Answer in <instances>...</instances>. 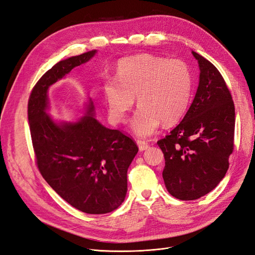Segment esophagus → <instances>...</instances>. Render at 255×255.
Masks as SVG:
<instances>
[{
  "label": "esophagus",
  "mask_w": 255,
  "mask_h": 255,
  "mask_svg": "<svg viewBox=\"0 0 255 255\" xmlns=\"http://www.w3.org/2000/svg\"><path fill=\"white\" fill-rule=\"evenodd\" d=\"M137 145H138V147H139V150H141V151L146 150V149L149 147L147 142L141 141V140H137Z\"/></svg>",
  "instance_id": "1"
}]
</instances>
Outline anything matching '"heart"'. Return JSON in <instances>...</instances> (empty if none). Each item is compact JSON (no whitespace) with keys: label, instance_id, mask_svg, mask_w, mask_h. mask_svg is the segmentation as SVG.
Masks as SVG:
<instances>
[{"label":"heart","instance_id":"1","mask_svg":"<svg viewBox=\"0 0 255 255\" xmlns=\"http://www.w3.org/2000/svg\"><path fill=\"white\" fill-rule=\"evenodd\" d=\"M103 93L110 118L125 122L137 97L140 106L131 119L130 128L138 137L154 135L161 124L179 122L190 106L192 75L189 67L180 59H167L140 54L121 59L116 78L103 83Z\"/></svg>","mask_w":255,"mask_h":255}]
</instances>
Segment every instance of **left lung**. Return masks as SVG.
I'll use <instances>...</instances> for the list:
<instances>
[{
  "label": "left lung",
  "mask_w": 255,
  "mask_h": 255,
  "mask_svg": "<svg viewBox=\"0 0 255 255\" xmlns=\"http://www.w3.org/2000/svg\"><path fill=\"white\" fill-rule=\"evenodd\" d=\"M200 69L199 86L180 124L157 143L164 154L162 176L172 197L197 200L225 177L233 150L236 112L219 70L191 51Z\"/></svg>",
  "instance_id": "1"
}]
</instances>
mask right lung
I'll return each instance as SVG.
<instances>
[{"mask_svg": "<svg viewBox=\"0 0 255 255\" xmlns=\"http://www.w3.org/2000/svg\"><path fill=\"white\" fill-rule=\"evenodd\" d=\"M97 53L89 51L60 60L40 77L28 103V120L37 167L71 206L103 215L118 208L128 191V168L138 152L135 142L95 118L89 98L85 116L75 121L49 115V88Z\"/></svg>", "mask_w": 255, "mask_h": 255, "instance_id": "1", "label": "right lung"}]
</instances>
